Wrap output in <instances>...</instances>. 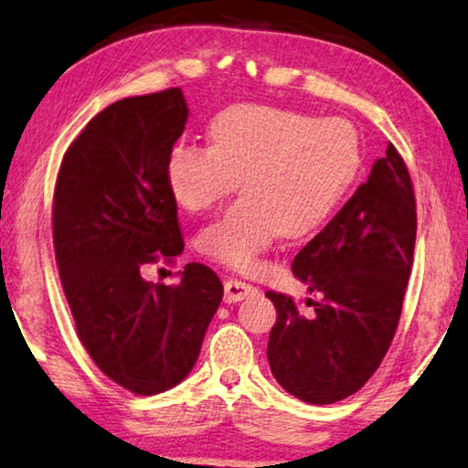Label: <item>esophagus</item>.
<instances>
[{
	"mask_svg": "<svg viewBox=\"0 0 468 468\" xmlns=\"http://www.w3.org/2000/svg\"><path fill=\"white\" fill-rule=\"evenodd\" d=\"M223 289H226V302L228 303L245 300L247 295H250L255 291L253 284H249L245 281H239V279L226 281V282H223Z\"/></svg>",
	"mask_w": 468,
	"mask_h": 468,
	"instance_id": "esophagus-1",
	"label": "esophagus"
}]
</instances>
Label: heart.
<instances>
[{"instance_id": "heart-1", "label": "heart", "mask_w": 468, "mask_h": 468, "mask_svg": "<svg viewBox=\"0 0 468 468\" xmlns=\"http://www.w3.org/2000/svg\"><path fill=\"white\" fill-rule=\"evenodd\" d=\"M213 145L179 144L166 177L189 213L221 205L245 177L247 192L200 234L211 260L245 270L281 236L316 232L346 200L363 166L356 128L344 118L266 105H232L208 128Z\"/></svg>"}]
</instances>
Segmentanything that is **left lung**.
<instances>
[{
  "mask_svg": "<svg viewBox=\"0 0 468 468\" xmlns=\"http://www.w3.org/2000/svg\"><path fill=\"white\" fill-rule=\"evenodd\" d=\"M414 245V186L388 144L367 181L291 263L321 300L302 310L291 295L266 293L276 308L268 363L284 390L327 405L374 376L401 318Z\"/></svg>",
  "mask_w": 468,
  "mask_h": 468,
  "instance_id": "obj_1",
  "label": "left lung"
}]
</instances>
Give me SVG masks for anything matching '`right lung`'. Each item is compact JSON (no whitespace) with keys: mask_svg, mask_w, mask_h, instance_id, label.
<instances>
[{"mask_svg":"<svg viewBox=\"0 0 468 468\" xmlns=\"http://www.w3.org/2000/svg\"><path fill=\"white\" fill-rule=\"evenodd\" d=\"M186 122L181 88L116 101L67 147L54 186V255L78 335L134 395L184 380L223 297L202 263H187L179 284L141 276L184 250L166 162Z\"/></svg>","mask_w":468,"mask_h":468,"instance_id":"add662e5","label":"right lung"}]
</instances>
